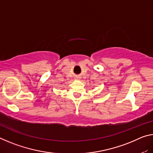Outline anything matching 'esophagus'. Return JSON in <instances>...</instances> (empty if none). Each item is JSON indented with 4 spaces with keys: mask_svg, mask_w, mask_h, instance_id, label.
<instances>
[{
    "mask_svg": "<svg viewBox=\"0 0 153 153\" xmlns=\"http://www.w3.org/2000/svg\"><path fill=\"white\" fill-rule=\"evenodd\" d=\"M78 79V77H76V79Z\"/></svg>",
    "mask_w": 153,
    "mask_h": 153,
    "instance_id": "obj_1",
    "label": "esophagus"
}]
</instances>
